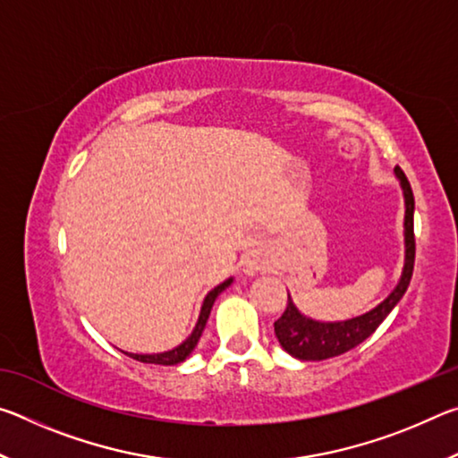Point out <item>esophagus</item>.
Segmentation results:
<instances>
[{
	"label": "esophagus",
	"mask_w": 458,
	"mask_h": 458,
	"mask_svg": "<svg viewBox=\"0 0 458 458\" xmlns=\"http://www.w3.org/2000/svg\"><path fill=\"white\" fill-rule=\"evenodd\" d=\"M242 270L248 276L262 273V270H265V257H262L260 252H250L242 262Z\"/></svg>",
	"instance_id": "1"
}]
</instances>
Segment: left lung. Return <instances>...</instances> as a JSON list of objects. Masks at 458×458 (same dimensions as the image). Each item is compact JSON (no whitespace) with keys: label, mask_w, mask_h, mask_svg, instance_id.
<instances>
[{"label":"left lung","mask_w":458,"mask_h":458,"mask_svg":"<svg viewBox=\"0 0 458 458\" xmlns=\"http://www.w3.org/2000/svg\"><path fill=\"white\" fill-rule=\"evenodd\" d=\"M402 193H404V268H402V276L394 291L387 294L382 303L376 305L371 311L352 317L345 321H317L311 317L303 315L293 303L289 294V303H286L284 313L281 319L275 321V335L281 344L283 350L293 355V358L303 361H321L335 358L345 352L353 350L361 341H366L371 333H374L379 323H382L392 309L400 303L404 293L410 284L414 270V254H416V242H414V196L412 188L402 174L400 167H394Z\"/></svg>","instance_id":"obj_1"}]
</instances>
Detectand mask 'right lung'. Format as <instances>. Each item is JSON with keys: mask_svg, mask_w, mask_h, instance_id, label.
Here are the masks:
<instances>
[{"mask_svg": "<svg viewBox=\"0 0 458 458\" xmlns=\"http://www.w3.org/2000/svg\"><path fill=\"white\" fill-rule=\"evenodd\" d=\"M232 281L234 278H226V281L220 283L218 286H214V289L206 294L204 303H201V309H199V317H198V323L196 327H193L191 335L183 341V344H180L177 347H174V350L169 352H161V353H129V352H123L125 355H129V358H133L137 361H143V363H157V366H177V363H182L188 360V355L196 350L198 341L201 337V331H204L206 323H208V317H210V311L214 307V301L218 299V294L222 291H226L228 286L232 284Z\"/></svg>", "mask_w": 458, "mask_h": 458, "instance_id": "1", "label": "right lung"}]
</instances>
